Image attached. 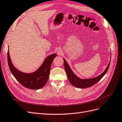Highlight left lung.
Here are the masks:
<instances>
[{
	"label": "left lung",
	"instance_id": "left-lung-1",
	"mask_svg": "<svg viewBox=\"0 0 122 122\" xmlns=\"http://www.w3.org/2000/svg\"><path fill=\"white\" fill-rule=\"evenodd\" d=\"M64 59V68L66 71V72L67 75V77H68L69 82L72 84V85H73L74 86L80 88H85L91 87L94 84H95L96 83L98 82L101 78L104 76L107 72L108 70V69L109 68L110 63H109V65H108L107 68L100 75H99L97 77L95 78H93L91 79H82L78 78L77 76H76L74 73L72 72L70 69L69 66L67 64L66 60Z\"/></svg>",
	"mask_w": 122,
	"mask_h": 122
}]
</instances>
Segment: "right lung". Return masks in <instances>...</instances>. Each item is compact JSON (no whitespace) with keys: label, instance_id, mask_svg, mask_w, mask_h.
I'll return each instance as SVG.
<instances>
[{"label":"right lung","instance_id":"right-lung-1","mask_svg":"<svg viewBox=\"0 0 122 122\" xmlns=\"http://www.w3.org/2000/svg\"><path fill=\"white\" fill-rule=\"evenodd\" d=\"M56 54L48 56L40 68L32 73H25L15 68L12 64L7 52V61L11 73L22 85L27 88L39 89L42 88L47 83L50 74L52 63L56 57Z\"/></svg>","mask_w":122,"mask_h":122}]
</instances>
